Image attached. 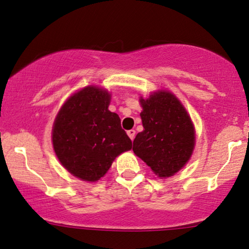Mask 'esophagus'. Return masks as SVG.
<instances>
[{
    "label": "esophagus",
    "instance_id": "1",
    "mask_svg": "<svg viewBox=\"0 0 249 249\" xmlns=\"http://www.w3.org/2000/svg\"><path fill=\"white\" fill-rule=\"evenodd\" d=\"M127 135L129 136V139H131L133 141V140H134V138H135V131H134V129H128Z\"/></svg>",
    "mask_w": 249,
    "mask_h": 249
}]
</instances>
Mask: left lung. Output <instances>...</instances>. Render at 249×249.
Returning <instances> with one entry per match:
<instances>
[{"label":"left lung","mask_w":249,"mask_h":249,"mask_svg":"<svg viewBox=\"0 0 249 249\" xmlns=\"http://www.w3.org/2000/svg\"><path fill=\"white\" fill-rule=\"evenodd\" d=\"M143 131L133 142V151L159 177L179 171L193 153L195 129L190 115L174 93L159 90L140 98Z\"/></svg>","instance_id":"obj_1"}]
</instances>
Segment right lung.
<instances>
[{
	"label": "right lung",
	"mask_w": 249,
	"mask_h": 249,
	"mask_svg": "<svg viewBox=\"0 0 249 249\" xmlns=\"http://www.w3.org/2000/svg\"><path fill=\"white\" fill-rule=\"evenodd\" d=\"M110 94L89 86L73 93L55 118L52 141L59 162L73 176L97 181L121 153L132 149L116 113L108 109Z\"/></svg>",
	"instance_id": "obj_1"
}]
</instances>
